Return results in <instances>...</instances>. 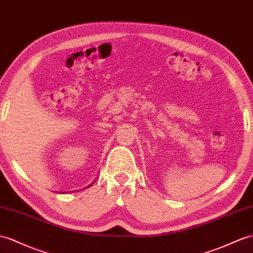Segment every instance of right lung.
I'll use <instances>...</instances> for the list:
<instances>
[{"label":"right lung","mask_w":253,"mask_h":253,"mask_svg":"<svg viewBox=\"0 0 253 253\" xmlns=\"http://www.w3.org/2000/svg\"><path fill=\"white\" fill-rule=\"evenodd\" d=\"M90 185H92V184H90ZM90 185H89V186H90ZM89 186H88V187H89Z\"/></svg>","instance_id":"add662e5"}]
</instances>
